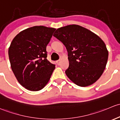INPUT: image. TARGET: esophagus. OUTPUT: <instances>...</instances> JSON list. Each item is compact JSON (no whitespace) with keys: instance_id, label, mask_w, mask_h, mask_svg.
Here are the masks:
<instances>
[{"instance_id":"esophagus-1","label":"esophagus","mask_w":120,"mask_h":120,"mask_svg":"<svg viewBox=\"0 0 120 120\" xmlns=\"http://www.w3.org/2000/svg\"><path fill=\"white\" fill-rule=\"evenodd\" d=\"M56 64H57V65H60V60H56Z\"/></svg>"}]
</instances>
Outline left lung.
<instances>
[{"instance_id": "1", "label": "left lung", "mask_w": 120, "mask_h": 120, "mask_svg": "<svg viewBox=\"0 0 120 120\" xmlns=\"http://www.w3.org/2000/svg\"><path fill=\"white\" fill-rule=\"evenodd\" d=\"M53 36L67 49L69 65L65 73L73 82L87 87L101 77L106 68L109 52L99 36L74 24L58 28Z\"/></svg>"}]
</instances>
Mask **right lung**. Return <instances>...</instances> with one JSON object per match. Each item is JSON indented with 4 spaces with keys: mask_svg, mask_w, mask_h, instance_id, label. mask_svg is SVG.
Instances as JSON below:
<instances>
[{
    "mask_svg": "<svg viewBox=\"0 0 120 120\" xmlns=\"http://www.w3.org/2000/svg\"><path fill=\"white\" fill-rule=\"evenodd\" d=\"M55 28L34 26L15 36L8 49L11 68L19 83L32 91L49 82L55 65L47 59L46 47Z\"/></svg>",
    "mask_w": 120,
    "mask_h": 120,
    "instance_id": "add662e5",
    "label": "right lung"
}]
</instances>
